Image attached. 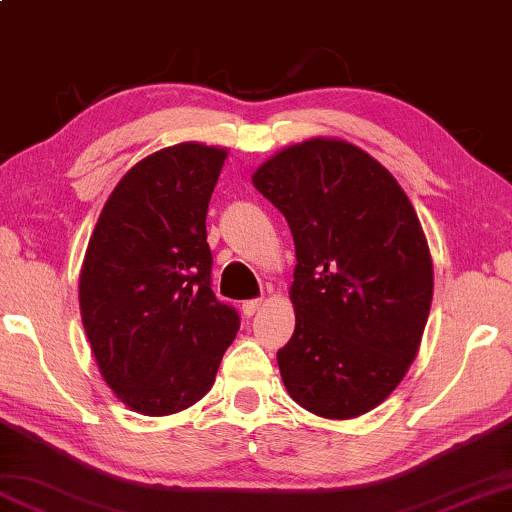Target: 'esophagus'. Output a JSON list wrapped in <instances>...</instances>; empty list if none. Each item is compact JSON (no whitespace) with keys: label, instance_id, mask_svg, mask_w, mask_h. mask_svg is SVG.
<instances>
[{"label":"esophagus","instance_id":"34e87169","mask_svg":"<svg viewBox=\"0 0 512 512\" xmlns=\"http://www.w3.org/2000/svg\"><path fill=\"white\" fill-rule=\"evenodd\" d=\"M241 309H243V313H245V316H248V318H252V316H255V313H257V311H260V309H262V299H248V302H243V306H241Z\"/></svg>","mask_w":512,"mask_h":512}]
</instances>
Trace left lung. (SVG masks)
Here are the masks:
<instances>
[{"mask_svg":"<svg viewBox=\"0 0 512 512\" xmlns=\"http://www.w3.org/2000/svg\"><path fill=\"white\" fill-rule=\"evenodd\" d=\"M295 238V332L278 351L304 410L353 419L384 403L417 358L433 262L395 177L344 140L292 145L252 175Z\"/></svg>","mask_w":512,"mask_h":512,"instance_id":"left-lung-1","label":"left lung"}]
</instances>
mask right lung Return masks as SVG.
Segmentation results:
<instances>
[{"label":"right lung","instance_id":"obj_1","mask_svg":"<svg viewBox=\"0 0 512 512\" xmlns=\"http://www.w3.org/2000/svg\"><path fill=\"white\" fill-rule=\"evenodd\" d=\"M227 149L149 154L109 194L79 276L81 320L102 379L147 417L187 410L213 386L238 313L210 288L206 213Z\"/></svg>","mask_w":512,"mask_h":512}]
</instances>
